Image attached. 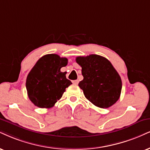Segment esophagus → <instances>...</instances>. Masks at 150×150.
Segmentation results:
<instances>
[{
    "label": "esophagus",
    "mask_w": 150,
    "mask_h": 150,
    "mask_svg": "<svg viewBox=\"0 0 150 150\" xmlns=\"http://www.w3.org/2000/svg\"><path fill=\"white\" fill-rule=\"evenodd\" d=\"M72 83H73L74 84H76H76H78L79 83V80H74V81H72Z\"/></svg>",
    "instance_id": "obj_1"
}]
</instances>
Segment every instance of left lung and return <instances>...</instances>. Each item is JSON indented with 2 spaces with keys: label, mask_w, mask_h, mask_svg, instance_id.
I'll return each mask as SVG.
<instances>
[{
  "label": "left lung",
  "mask_w": 150,
  "mask_h": 150,
  "mask_svg": "<svg viewBox=\"0 0 150 150\" xmlns=\"http://www.w3.org/2000/svg\"><path fill=\"white\" fill-rule=\"evenodd\" d=\"M76 61L82 68L83 79L79 86L86 99L101 108L112 106L120 97L122 80L110 61L95 54L79 56Z\"/></svg>",
  "instance_id": "8db88e82"
}]
</instances>
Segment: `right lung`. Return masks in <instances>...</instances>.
<instances>
[{"label": "right lung", "mask_w": 150, "mask_h": 150, "mask_svg": "<svg viewBox=\"0 0 150 150\" xmlns=\"http://www.w3.org/2000/svg\"><path fill=\"white\" fill-rule=\"evenodd\" d=\"M66 58L47 54L39 59L26 79L29 99L39 108H49L62 97L65 89L72 84L60 69L67 64Z\"/></svg>", "instance_id": "1"}]
</instances>
